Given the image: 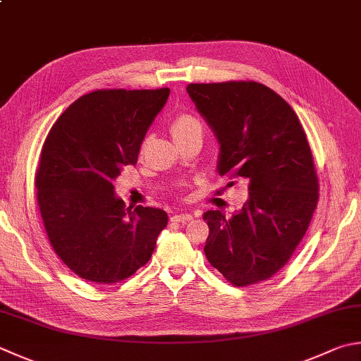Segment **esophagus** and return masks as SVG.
Returning a JSON list of instances; mask_svg holds the SVG:
<instances>
[{
    "instance_id": "esophagus-1",
    "label": "esophagus",
    "mask_w": 361,
    "mask_h": 361,
    "mask_svg": "<svg viewBox=\"0 0 361 361\" xmlns=\"http://www.w3.org/2000/svg\"><path fill=\"white\" fill-rule=\"evenodd\" d=\"M193 219V215L190 214H174L171 216V221H179V223H187Z\"/></svg>"
}]
</instances>
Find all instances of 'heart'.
<instances>
[{
    "label": "heart",
    "mask_w": 361,
    "mask_h": 361,
    "mask_svg": "<svg viewBox=\"0 0 361 361\" xmlns=\"http://www.w3.org/2000/svg\"><path fill=\"white\" fill-rule=\"evenodd\" d=\"M195 132L202 133V126L198 119L192 116V114H187V113L178 114V116H176L174 121L171 122V133L176 141L185 138Z\"/></svg>",
    "instance_id": "heart-1"
}]
</instances>
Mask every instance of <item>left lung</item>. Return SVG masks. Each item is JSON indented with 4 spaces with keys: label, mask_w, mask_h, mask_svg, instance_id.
Masks as SVG:
<instances>
[{
    "label": "left lung",
    "mask_w": 361,
    "mask_h": 361,
    "mask_svg": "<svg viewBox=\"0 0 361 361\" xmlns=\"http://www.w3.org/2000/svg\"><path fill=\"white\" fill-rule=\"evenodd\" d=\"M196 110L220 142L219 173L248 182L231 216L207 210L204 253L237 288L269 280L294 255L319 200L307 135L281 96L256 81L192 83Z\"/></svg>",
    "instance_id": "obj_1"
}]
</instances>
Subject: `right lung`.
I'll return each mask as SVG.
<instances>
[{"label": "right lung", "instance_id": "1", "mask_svg": "<svg viewBox=\"0 0 361 361\" xmlns=\"http://www.w3.org/2000/svg\"><path fill=\"white\" fill-rule=\"evenodd\" d=\"M168 96V87L85 94L44 142L36 173L40 216L54 253L83 280L114 284L132 276L166 226L165 210L126 207L113 180L137 163Z\"/></svg>", "mask_w": 361, "mask_h": 361}]
</instances>
